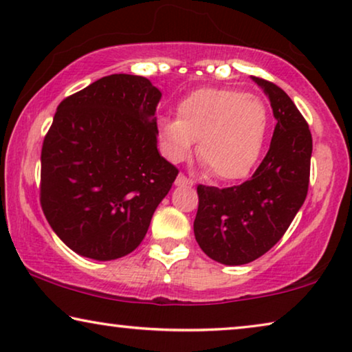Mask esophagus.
Wrapping results in <instances>:
<instances>
[{
	"label": "esophagus",
	"instance_id": "obj_1",
	"mask_svg": "<svg viewBox=\"0 0 352 352\" xmlns=\"http://www.w3.org/2000/svg\"><path fill=\"white\" fill-rule=\"evenodd\" d=\"M175 184L177 187H192L193 186V181L192 179H187L184 175H177Z\"/></svg>",
	"mask_w": 352,
	"mask_h": 352
}]
</instances>
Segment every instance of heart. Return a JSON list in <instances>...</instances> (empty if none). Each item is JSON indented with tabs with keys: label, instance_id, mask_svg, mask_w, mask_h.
Here are the masks:
<instances>
[{
	"label": "heart",
	"instance_id": "1",
	"mask_svg": "<svg viewBox=\"0 0 352 352\" xmlns=\"http://www.w3.org/2000/svg\"><path fill=\"white\" fill-rule=\"evenodd\" d=\"M269 113L263 100L239 89L206 88L179 102L177 118L160 116L157 138L164 155L182 162L198 140V159L215 179L250 175L263 153Z\"/></svg>",
	"mask_w": 352,
	"mask_h": 352
}]
</instances>
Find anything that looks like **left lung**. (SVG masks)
<instances>
[{"label": "left lung", "mask_w": 352, "mask_h": 352, "mask_svg": "<svg viewBox=\"0 0 352 352\" xmlns=\"http://www.w3.org/2000/svg\"><path fill=\"white\" fill-rule=\"evenodd\" d=\"M267 96L277 126L266 157L241 186H198L195 239L214 261L241 266L282 239L305 201L311 133L294 102L277 85L252 77Z\"/></svg>", "instance_id": "8db88e82"}]
</instances>
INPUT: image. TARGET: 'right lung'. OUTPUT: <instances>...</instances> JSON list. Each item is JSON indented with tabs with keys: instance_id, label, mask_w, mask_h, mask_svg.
Masks as SVG:
<instances>
[{
	"instance_id": "add662e5",
	"label": "right lung",
	"mask_w": 352,
	"mask_h": 352,
	"mask_svg": "<svg viewBox=\"0 0 352 352\" xmlns=\"http://www.w3.org/2000/svg\"><path fill=\"white\" fill-rule=\"evenodd\" d=\"M160 91L113 74L64 99L42 146L41 204L70 250L96 261L133 252L177 170L157 149Z\"/></svg>"
}]
</instances>
